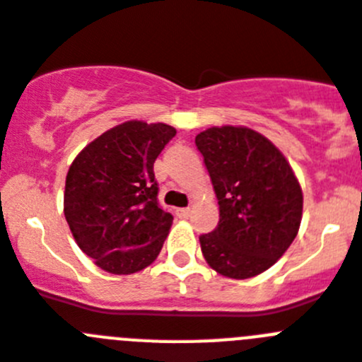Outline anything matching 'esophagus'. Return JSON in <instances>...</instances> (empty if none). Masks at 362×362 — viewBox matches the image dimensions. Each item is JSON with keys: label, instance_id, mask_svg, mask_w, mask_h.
Masks as SVG:
<instances>
[{"label": "esophagus", "instance_id": "34e87169", "mask_svg": "<svg viewBox=\"0 0 362 362\" xmlns=\"http://www.w3.org/2000/svg\"><path fill=\"white\" fill-rule=\"evenodd\" d=\"M175 214H177L179 217H188L192 214V210L190 209H177L175 210Z\"/></svg>", "mask_w": 362, "mask_h": 362}]
</instances>
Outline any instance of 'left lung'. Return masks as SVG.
Returning a JSON list of instances; mask_svg holds the SVG:
<instances>
[{
	"label": "left lung",
	"mask_w": 362,
	"mask_h": 362,
	"mask_svg": "<svg viewBox=\"0 0 362 362\" xmlns=\"http://www.w3.org/2000/svg\"><path fill=\"white\" fill-rule=\"evenodd\" d=\"M219 203V225L201 235L212 270L230 279L267 272L288 250L303 219V188L288 159L248 127H210L196 136Z\"/></svg>",
	"instance_id": "obj_1"
}]
</instances>
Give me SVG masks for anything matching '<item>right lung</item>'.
Segmentation results:
<instances>
[{"mask_svg": "<svg viewBox=\"0 0 362 362\" xmlns=\"http://www.w3.org/2000/svg\"><path fill=\"white\" fill-rule=\"evenodd\" d=\"M174 136L166 123L124 121L70 165L63 212L78 246L101 270L130 276L161 252L174 217L159 209L153 163Z\"/></svg>", "mask_w": 362, "mask_h": 362, "instance_id": "add662e5", "label": "right lung"}]
</instances>
